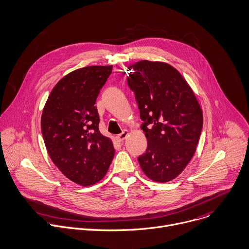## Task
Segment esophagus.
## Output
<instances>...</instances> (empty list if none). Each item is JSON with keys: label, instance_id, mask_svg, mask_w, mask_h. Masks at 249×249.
<instances>
[{"label": "esophagus", "instance_id": "obj_1", "mask_svg": "<svg viewBox=\"0 0 249 249\" xmlns=\"http://www.w3.org/2000/svg\"><path fill=\"white\" fill-rule=\"evenodd\" d=\"M128 133H129L128 130H127V129H124L122 133H120V134H118V135L116 136V139H117L118 141H120V142H121V141H124V140L127 137Z\"/></svg>", "mask_w": 249, "mask_h": 249}]
</instances>
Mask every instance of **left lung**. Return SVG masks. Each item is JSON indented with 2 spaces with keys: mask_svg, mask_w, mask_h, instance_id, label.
<instances>
[{
  "mask_svg": "<svg viewBox=\"0 0 249 249\" xmlns=\"http://www.w3.org/2000/svg\"><path fill=\"white\" fill-rule=\"evenodd\" d=\"M128 70L132 71L128 86L135 93L147 138L139 165L153 181L173 180L196 151L203 125L201 107L189 84L171 65L144 60Z\"/></svg>",
  "mask_w": 249,
  "mask_h": 249,
  "instance_id": "left-lung-1",
  "label": "left lung"
}]
</instances>
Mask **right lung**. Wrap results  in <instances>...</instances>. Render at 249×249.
<instances>
[{
	"instance_id": "obj_1",
	"label": "right lung",
	"mask_w": 249,
	"mask_h": 249,
	"mask_svg": "<svg viewBox=\"0 0 249 249\" xmlns=\"http://www.w3.org/2000/svg\"><path fill=\"white\" fill-rule=\"evenodd\" d=\"M112 66H90L65 75L52 89L41 117L48 154L71 181L82 186L100 181L115 155L111 138L99 130L96 99Z\"/></svg>"
}]
</instances>
